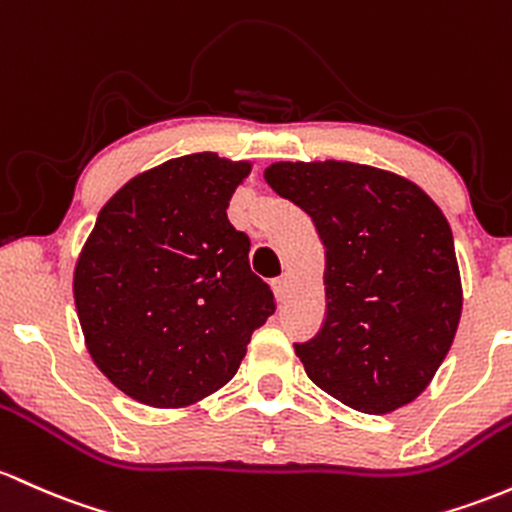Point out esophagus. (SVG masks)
Here are the masks:
<instances>
[{
	"label": "esophagus",
	"mask_w": 512,
	"mask_h": 512,
	"mask_svg": "<svg viewBox=\"0 0 512 512\" xmlns=\"http://www.w3.org/2000/svg\"><path fill=\"white\" fill-rule=\"evenodd\" d=\"M272 291H274V296H277V299L282 301L284 296H286V291H289V277H286V274H282V277L274 279Z\"/></svg>",
	"instance_id": "obj_1"
}]
</instances>
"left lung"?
I'll return each mask as SVG.
<instances>
[{
  "mask_svg": "<svg viewBox=\"0 0 512 512\" xmlns=\"http://www.w3.org/2000/svg\"><path fill=\"white\" fill-rule=\"evenodd\" d=\"M269 187L325 247V318L294 350L311 381L362 413L411 403L447 357L459 316L454 238L420 187L355 162H277Z\"/></svg>",
  "mask_w": 512,
  "mask_h": 512,
  "instance_id": "8db88e82",
  "label": "left lung"
}]
</instances>
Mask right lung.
Instances as JSON below:
<instances>
[{"label":"right lung","instance_id":"add662e5","mask_svg":"<svg viewBox=\"0 0 512 512\" xmlns=\"http://www.w3.org/2000/svg\"><path fill=\"white\" fill-rule=\"evenodd\" d=\"M247 162L184 155L138 174L99 211L75 269L89 355L140 403L177 408L221 389L274 313L228 221Z\"/></svg>","mask_w":512,"mask_h":512}]
</instances>
